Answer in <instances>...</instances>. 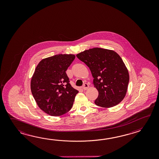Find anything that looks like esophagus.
I'll use <instances>...</instances> for the list:
<instances>
[{
    "label": "esophagus",
    "instance_id": "esophagus-1",
    "mask_svg": "<svg viewBox=\"0 0 159 159\" xmlns=\"http://www.w3.org/2000/svg\"><path fill=\"white\" fill-rule=\"evenodd\" d=\"M89 88V85L88 84H86V83L84 84L83 86H82V89H83L84 90H88V88Z\"/></svg>",
    "mask_w": 159,
    "mask_h": 159
}]
</instances>
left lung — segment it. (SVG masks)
<instances>
[{
    "label": "left lung",
    "instance_id": "left-lung-1",
    "mask_svg": "<svg viewBox=\"0 0 159 159\" xmlns=\"http://www.w3.org/2000/svg\"><path fill=\"white\" fill-rule=\"evenodd\" d=\"M91 71L93 84L98 91L95 105L110 108L125 97L129 84V73L122 58L112 50L93 48L76 55Z\"/></svg>",
    "mask_w": 159,
    "mask_h": 159
}]
</instances>
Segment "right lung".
<instances>
[{
  "instance_id": "obj_1",
  "label": "right lung",
  "mask_w": 159,
  "mask_h": 159,
  "mask_svg": "<svg viewBox=\"0 0 159 159\" xmlns=\"http://www.w3.org/2000/svg\"><path fill=\"white\" fill-rule=\"evenodd\" d=\"M75 55L59 54L43 59L35 69L30 81V90L41 110L58 116L71 109L78 93L69 83L66 71Z\"/></svg>"
}]
</instances>
